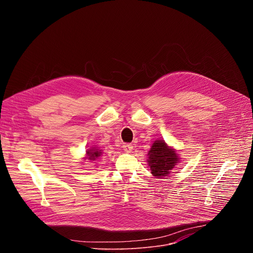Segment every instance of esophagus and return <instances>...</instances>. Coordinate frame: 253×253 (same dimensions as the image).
Returning <instances> with one entry per match:
<instances>
[{"instance_id":"obj_1","label":"esophagus","mask_w":253,"mask_h":253,"mask_svg":"<svg viewBox=\"0 0 253 253\" xmlns=\"http://www.w3.org/2000/svg\"><path fill=\"white\" fill-rule=\"evenodd\" d=\"M123 148H124V150H125L126 152L130 153V152H132V150H133V145H132V144H129V143H125L124 145H123Z\"/></svg>"}]
</instances>
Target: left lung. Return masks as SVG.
Returning a JSON list of instances; mask_svg holds the SVG:
<instances>
[{
	"label": "left lung",
	"mask_w": 253,
	"mask_h": 253,
	"mask_svg": "<svg viewBox=\"0 0 253 253\" xmlns=\"http://www.w3.org/2000/svg\"><path fill=\"white\" fill-rule=\"evenodd\" d=\"M153 176L162 178L168 176L180 162L176 150L167 145L164 140H155L148 151L147 160Z\"/></svg>",
	"instance_id": "1"
}]
</instances>
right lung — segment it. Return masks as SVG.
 Segmentation results:
<instances>
[{"instance_id": "add662e5", "label": "right lung", "mask_w": 253, "mask_h": 253, "mask_svg": "<svg viewBox=\"0 0 253 253\" xmlns=\"http://www.w3.org/2000/svg\"><path fill=\"white\" fill-rule=\"evenodd\" d=\"M102 150L98 147H90L89 149L86 150V154H85V157H83V160H91V161H94L96 159H98L101 155H102Z\"/></svg>"}]
</instances>
